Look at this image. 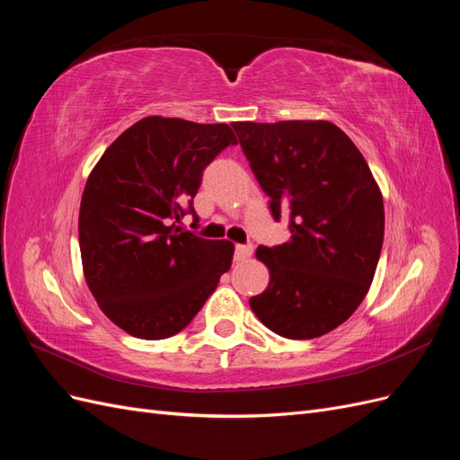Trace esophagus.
Instances as JSON below:
<instances>
[{
  "mask_svg": "<svg viewBox=\"0 0 460 460\" xmlns=\"http://www.w3.org/2000/svg\"><path fill=\"white\" fill-rule=\"evenodd\" d=\"M253 255V245H235V261H243Z\"/></svg>",
  "mask_w": 460,
  "mask_h": 460,
  "instance_id": "obj_1",
  "label": "esophagus"
}]
</instances>
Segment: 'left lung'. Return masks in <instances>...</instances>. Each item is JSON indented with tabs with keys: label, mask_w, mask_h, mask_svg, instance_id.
Instances as JSON below:
<instances>
[{
	"label": "left lung",
	"mask_w": 460,
	"mask_h": 460,
	"mask_svg": "<svg viewBox=\"0 0 460 460\" xmlns=\"http://www.w3.org/2000/svg\"><path fill=\"white\" fill-rule=\"evenodd\" d=\"M274 220L289 242L257 247L269 288L249 299L261 323L289 340H313L365 299L384 242V199L363 153L328 120L232 122Z\"/></svg>",
	"instance_id": "1"
}]
</instances>
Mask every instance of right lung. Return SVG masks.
<instances>
[{"label":"right lung","mask_w":460,"mask_h":460,"mask_svg":"<svg viewBox=\"0 0 460 460\" xmlns=\"http://www.w3.org/2000/svg\"><path fill=\"white\" fill-rule=\"evenodd\" d=\"M238 140L228 124L146 117L93 166L78 238L88 288L105 316L140 340L184 330L232 267L228 240L176 222L191 215L205 166Z\"/></svg>","instance_id":"obj_1"}]
</instances>
